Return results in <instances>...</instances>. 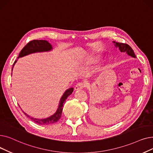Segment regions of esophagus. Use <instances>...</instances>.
<instances>
[{
  "instance_id": "34e87169",
  "label": "esophagus",
  "mask_w": 153,
  "mask_h": 153,
  "mask_svg": "<svg viewBox=\"0 0 153 153\" xmlns=\"http://www.w3.org/2000/svg\"><path fill=\"white\" fill-rule=\"evenodd\" d=\"M85 87V84L84 82H81L77 84V85L75 87V90H79V89H82L84 87Z\"/></svg>"
}]
</instances>
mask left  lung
<instances>
[{
	"mask_svg": "<svg viewBox=\"0 0 153 153\" xmlns=\"http://www.w3.org/2000/svg\"><path fill=\"white\" fill-rule=\"evenodd\" d=\"M114 43H115L116 47L119 48V50H120V51L126 52L128 55L132 56L133 58H136V56L134 54V53L133 49L128 44L123 43H117L115 42H114Z\"/></svg>",
	"mask_w": 153,
	"mask_h": 153,
	"instance_id": "1",
	"label": "left lung"
}]
</instances>
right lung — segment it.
I'll return each mask as SVG.
<instances>
[{
	"instance_id": "right-lung-1",
	"label": "right lung",
	"mask_w": 153,
	"mask_h": 153,
	"mask_svg": "<svg viewBox=\"0 0 153 153\" xmlns=\"http://www.w3.org/2000/svg\"><path fill=\"white\" fill-rule=\"evenodd\" d=\"M51 50H52L51 45L50 43H48L47 41H46V40H32V41H30L29 43H28L25 46L23 47V48L22 50V51H20L19 55L18 58L23 57L24 56L28 55L31 53H33L36 52L48 51ZM16 62H17V60L14 62L13 64V67ZM73 91H74L73 88H69V89L66 91V92H64V94H63L60 100L59 105L57 109V111H56V113L54 115H53L50 117L44 118V119H38V118H35L33 117H31L29 115H28L27 114L24 113V112L23 113L25 114L27 117L30 118L32 121L38 125H50V124H53L57 122L61 117L64 103H65L66 100L68 99V96H69L72 93Z\"/></svg>"
}]
</instances>
